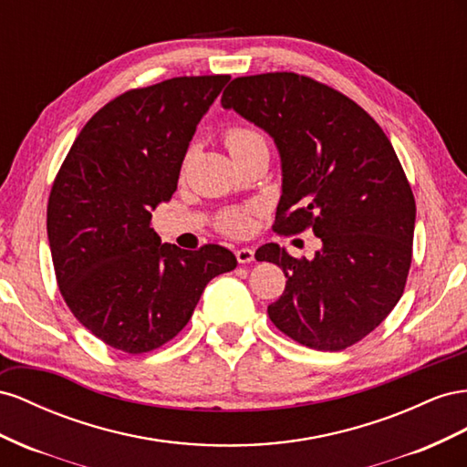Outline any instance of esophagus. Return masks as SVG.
<instances>
[{"label": "esophagus", "instance_id": "obj_1", "mask_svg": "<svg viewBox=\"0 0 467 467\" xmlns=\"http://www.w3.org/2000/svg\"><path fill=\"white\" fill-rule=\"evenodd\" d=\"M236 260L238 264H250L254 260V250L252 248H238L236 250Z\"/></svg>", "mask_w": 467, "mask_h": 467}]
</instances>
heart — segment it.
<instances>
[{
    "label": "heart",
    "instance_id": "1",
    "mask_svg": "<svg viewBox=\"0 0 467 467\" xmlns=\"http://www.w3.org/2000/svg\"><path fill=\"white\" fill-rule=\"evenodd\" d=\"M262 139L256 130L250 129H231L226 132L224 144L231 154H234L238 149H243L248 142ZM252 217H254V207H231L223 211L217 217V229L224 234L231 236H243L252 229Z\"/></svg>",
    "mask_w": 467,
    "mask_h": 467
}]
</instances>
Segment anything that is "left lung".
<instances>
[{
    "label": "left lung",
    "instance_id": "1",
    "mask_svg": "<svg viewBox=\"0 0 467 467\" xmlns=\"http://www.w3.org/2000/svg\"><path fill=\"white\" fill-rule=\"evenodd\" d=\"M221 105L277 146L274 231L313 229L323 243L313 260L274 243L256 250L287 277L268 307L272 323L309 348H348L391 313L410 268L417 207L389 139L344 93L293 72L234 78Z\"/></svg>",
    "mask_w": 467,
    "mask_h": 467
}]
</instances>
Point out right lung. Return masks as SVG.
<instances>
[{
    "label": "right lung",
    "mask_w": 467,
    "mask_h": 467,
    "mask_svg": "<svg viewBox=\"0 0 467 467\" xmlns=\"http://www.w3.org/2000/svg\"><path fill=\"white\" fill-rule=\"evenodd\" d=\"M231 76H182L129 89L93 115L52 183L47 233L62 297L91 335L144 354L188 325L231 250L160 243L152 209L170 202L197 123Z\"/></svg>",
    "instance_id": "obj_1"
}]
</instances>
